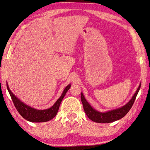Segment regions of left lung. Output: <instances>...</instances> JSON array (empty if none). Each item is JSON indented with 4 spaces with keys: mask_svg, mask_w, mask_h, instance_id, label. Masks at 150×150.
Returning a JSON list of instances; mask_svg holds the SVG:
<instances>
[{
    "mask_svg": "<svg viewBox=\"0 0 150 150\" xmlns=\"http://www.w3.org/2000/svg\"><path fill=\"white\" fill-rule=\"evenodd\" d=\"M141 87V83H139L138 88H137L136 93L134 94L131 99L127 103L126 105L121 106L120 108L113 109V110H108L106 112H100L95 108H94L89 103L87 102L85 98L83 93L81 92V99L83 103V108L85 112L88 116V118L91 120L97 123H110L122 118L132 106L134 100L139 91Z\"/></svg>",
    "mask_w": 150,
    "mask_h": 150,
    "instance_id": "obj_1",
    "label": "left lung"
}]
</instances>
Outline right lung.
Instances as JSON below:
<instances>
[{
    "mask_svg": "<svg viewBox=\"0 0 150 150\" xmlns=\"http://www.w3.org/2000/svg\"><path fill=\"white\" fill-rule=\"evenodd\" d=\"M7 89H8L10 95L13 101L15 107L17 109L18 112L24 119L26 120L31 122H47L52 118H54L56 116L58 110H59L60 104L62 103L63 97H64L66 93L71 87V84L68 85L63 90L62 95L58 98L54 105L50 108L44 110H38V109L31 107L26 104L20 100L14 94L10 89L9 86L6 82Z\"/></svg>",
    "mask_w": 150,
    "mask_h": 150,
    "instance_id": "add662e5",
    "label": "right lung"
}]
</instances>
